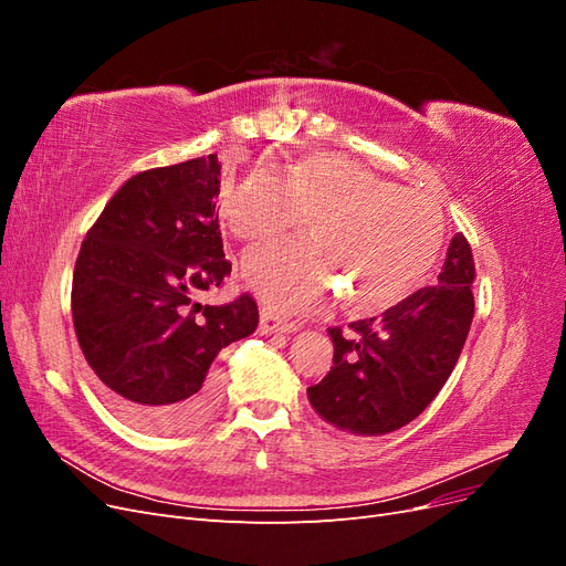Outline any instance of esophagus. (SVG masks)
Instances as JSON below:
<instances>
[{
    "mask_svg": "<svg viewBox=\"0 0 566 566\" xmlns=\"http://www.w3.org/2000/svg\"><path fill=\"white\" fill-rule=\"evenodd\" d=\"M260 328L262 333H295L297 323L285 321L281 316H276L269 310H262V318H260Z\"/></svg>",
    "mask_w": 566,
    "mask_h": 566,
    "instance_id": "1",
    "label": "esophagus"
}]
</instances>
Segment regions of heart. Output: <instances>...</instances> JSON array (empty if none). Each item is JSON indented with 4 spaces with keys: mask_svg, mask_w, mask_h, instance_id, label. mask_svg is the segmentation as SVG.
<instances>
[{
    "mask_svg": "<svg viewBox=\"0 0 566 566\" xmlns=\"http://www.w3.org/2000/svg\"><path fill=\"white\" fill-rule=\"evenodd\" d=\"M227 227L248 243L276 241L310 217L312 241L256 250L250 287L285 314L312 312L333 293L375 312L413 290L443 243L439 205L335 153H310L283 177L256 169L221 202Z\"/></svg>",
    "mask_w": 566,
    "mask_h": 566,
    "instance_id": "obj_1",
    "label": "heart"
}]
</instances>
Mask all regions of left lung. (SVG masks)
Wrapping results in <instances>:
<instances>
[{"label": "left lung", "instance_id": "8db88e82", "mask_svg": "<svg viewBox=\"0 0 566 566\" xmlns=\"http://www.w3.org/2000/svg\"><path fill=\"white\" fill-rule=\"evenodd\" d=\"M439 285L416 290L378 318L331 328L333 366L306 389L316 413L352 434H387L416 420L447 385L465 345L474 297V260L455 233Z\"/></svg>", "mask_w": 566, "mask_h": 566}]
</instances>
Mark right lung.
<instances>
[{
	"instance_id": "1",
	"label": "right lung",
	"mask_w": 566,
	"mask_h": 566,
	"mask_svg": "<svg viewBox=\"0 0 566 566\" xmlns=\"http://www.w3.org/2000/svg\"><path fill=\"white\" fill-rule=\"evenodd\" d=\"M217 156L123 184L82 241L73 325L98 389L144 432L191 430L221 391L219 352L254 333L256 302L200 304L231 273L214 212Z\"/></svg>"
}]
</instances>
